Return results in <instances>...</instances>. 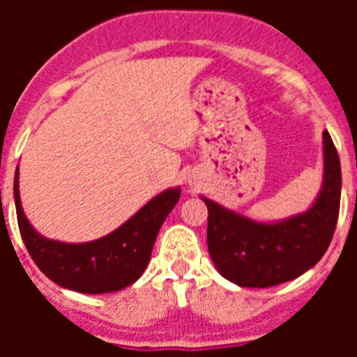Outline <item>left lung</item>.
<instances>
[{"instance_id": "1", "label": "left lung", "mask_w": 357, "mask_h": 357, "mask_svg": "<svg viewBox=\"0 0 357 357\" xmlns=\"http://www.w3.org/2000/svg\"><path fill=\"white\" fill-rule=\"evenodd\" d=\"M324 181L305 213L280 222H255L204 198L209 211L207 248L226 280L241 287H274L315 266L330 246L341 204V162L328 131L322 133Z\"/></svg>"}]
</instances>
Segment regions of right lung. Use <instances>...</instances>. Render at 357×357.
Wrapping results in <instances>:
<instances>
[{
    "label": "right lung",
    "mask_w": 357,
    "mask_h": 357,
    "mask_svg": "<svg viewBox=\"0 0 357 357\" xmlns=\"http://www.w3.org/2000/svg\"><path fill=\"white\" fill-rule=\"evenodd\" d=\"M179 189H167L151 198L113 234L91 243L70 244L42 237L22 209L18 170L14 174V204L20 234L36 266L52 282L86 294L114 293L142 276L165 218L178 204Z\"/></svg>",
    "instance_id": "obj_1"
}]
</instances>
